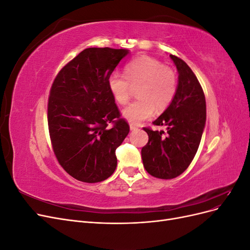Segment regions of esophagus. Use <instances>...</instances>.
Masks as SVG:
<instances>
[{"instance_id":"obj_1","label":"esophagus","mask_w":250,"mask_h":250,"mask_svg":"<svg viewBox=\"0 0 250 250\" xmlns=\"http://www.w3.org/2000/svg\"><path fill=\"white\" fill-rule=\"evenodd\" d=\"M129 126H130V129H131V130H137V129H139V126H138V125H135V124L130 123V124H129Z\"/></svg>"}]
</instances>
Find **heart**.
<instances>
[{
	"label": "heart",
	"mask_w": 250,
	"mask_h": 250,
	"mask_svg": "<svg viewBox=\"0 0 250 250\" xmlns=\"http://www.w3.org/2000/svg\"><path fill=\"white\" fill-rule=\"evenodd\" d=\"M124 74L111 73L107 85L113 99L121 105L130 100L132 87L138 86L139 99L123 110V117L133 124H140L157 111L167 109L177 93V75L171 67L149 56H140L128 62Z\"/></svg>",
	"instance_id": "b5f03b06"
}]
</instances>
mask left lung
<instances>
[{
  "instance_id": "obj_1",
  "label": "left lung",
  "mask_w": 250,
  "mask_h": 250,
  "mask_svg": "<svg viewBox=\"0 0 250 250\" xmlns=\"http://www.w3.org/2000/svg\"><path fill=\"white\" fill-rule=\"evenodd\" d=\"M178 71L175 98L153 124L166 126L167 131L152 130L148 143L142 148L146 171L153 177L172 179L184 173L197 152L207 119L206 97L200 83L183 59L170 55Z\"/></svg>"
}]
</instances>
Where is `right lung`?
Returning <instances> with one entry per match:
<instances>
[{"label": "right lung", "instance_id": "obj_1", "mask_svg": "<svg viewBox=\"0 0 250 250\" xmlns=\"http://www.w3.org/2000/svg\"><path fill=\"white\" fill-rule=\"evenodd\" d=\"M127 54L125 49L83 50L59 71L51 86L48 126L53 151L64 171L83 183H100L115 172L116 149L129 132L107 85Z\"/></svg>", "mask_w": 250, "mask_h": 250}]
</instances>
